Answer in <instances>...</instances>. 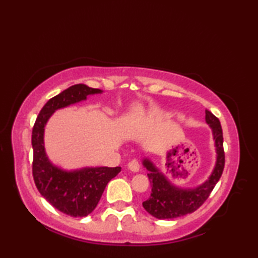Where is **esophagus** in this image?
I'll return each mask as SVG.
<instances>
[{"label":"esophagus","mask_w":258,"mask_h":258,"mask_svg":"<svg viewBox=\"0 0 258 258\" xmlns=\"http://www.w3.org/2000/svg\"><path fill=\"white\" fill-rule=\"evenodd\" d=\"M128 168L132 172H139L140 171V163H139V161L136 160V158H134V160L131 161L128 163Z\"/></svg>","instance_id":"esophagus-1"}]
</instances>
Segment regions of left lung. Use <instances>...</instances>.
Wrapping results in <instances>:
<instances>
[{
    "label": "left lung",
    "mask_w": 258,
    "mask_h": 258,
    "mask_svg": "<svg viewBox=\"0 0 258 258\" xmlns=\"http://www.w3.org/2000/svg\"><path fill=\"white\" fill-rule=\"evenodd\" d=\"M206 122L213 128L217 151L216 166L211 177L206 182L193 189H182L169 184L150 161H144V166L149 169L147 174L152 184V193L149 200L143 202V207L152 216L158 220H171L186 214H190L204 204L212 190L220 180L225 166V152L223 146V130L221 122L215 115L206 109Z\"/></svg>",
    "instance_id": "8db88e82"
}]
</instances>
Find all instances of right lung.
<instances>
[{
  "label": "right lung",
  "instance_id": "obj_1",
  "mask_svg": "<svg viewBox=\"0 0 258 258\" xmlns=\"http://www.w3.org/2000/svg\"><path fill=\"white\" fill-rule=\"evenodd\" d=\"M84 84H76L47 101L33 126L32 174L41 195L56 210L73 217H84L94 211L107 183L120 172V167H91L65 172L47 160L43 145L44 126L55 109L85 100L101 93Z\"/></svg>",
  "mask_w": 258,
  "mask_h": 258
}]
</instances>
